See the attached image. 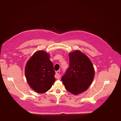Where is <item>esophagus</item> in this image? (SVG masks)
<instances>
[{
  "label": "esophagus",
  "instance_id": "1",
  "mask_svg": "<svg viewBox=\"0 0 121 121\" xmlns=\"http://www.w3.org/2000/svg\"><path fill=\"white\" fill-rule=\"evenodd\" d=\"M60 73V70H58V71H57L56 72V76H55L56 78H58L59 79V78H60V76L59 75Z\"/></svg>",
  "mask_w": 121,
  "mask_h": 121
}]
</instances>
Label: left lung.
Segmentation results:
<instances>
[{"mask_svg":"<svg viewBox=\"0 0 121 121\" xmlns=\"http://www.w3.org/2000/svg\"><path fill=\"white\" fill-rule=\"evenodd\" d=\"M69 67L61 79L66 90L78 95L87 90L95 75L94 68L90 58L79 50L69 54Z\"/></svg>","mask_w":121,"mask_h":121,"instance_id":"left-lung-1","label":"left lung"}]
</instances>
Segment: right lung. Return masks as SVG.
<instances>
[{
    "label": "right lung",
    "mask_w": 121,
    "mask_h": 121,
    "mask_svg": "<svg viewBox=\"0 0 121 121\" xmlns=\"http://www.w3.org/2000/svg\"><path fill=\"white\" fill-rule=\"evenodd\" d=\"M50 55L37 51L27 61L25 69L27 81L30 88L38 93L47 91L56 81L53 64Z\"/></svg>",
    "instance_id": "obj_1"
}]
</instances>
